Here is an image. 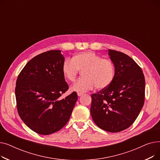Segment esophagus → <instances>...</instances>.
<instances>
[{"label": "esophagus", "instance_id": "obj_1", "mask_svg": "<svg viewBox=\"0 0 160 160\" xmlns=\"http://www.w3.org/2000/svg\"><path fill=\"white\" fill-rule=\"evenodd\" d=\"M77 95H78V97H80V96H82V95H83V93H78Z\"/></svg>", "mask_w": 160, "mask_h": 160}]
</instances>
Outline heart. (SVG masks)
Here are the masks:
<instances>
[{
    "mask_svg": "<svg viewBox=\"0 0 160 160\" xmlns=\"http://www.w3.org/2000/svg\"><path fill=\"white\" fill-rule=\"evenodd\" d=\"M62 71L66 80L73 82L80 71L83 78L78 80L71 90L83 93L93 89H105L113 82L115 69L113 63L109 59L92 51L78 52L72 59L66 58L62 65Z\"/></svg>",
    "mask_w": 160,
    "mask_h": 160,
    "instance_id": "obj_1",
    "label": "heart"
}]
</instances>
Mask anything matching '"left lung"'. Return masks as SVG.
Here are the masks:
<instances>
[{
	"mask_svg": "<svg viewBox=\"0 0 160 160\" xmlns=\"http://www.w3.org/2000/svg\"><path fill=\"white\" fill-rule=\"evenodd\" d=\"M115 78L108 88L92 94L91 115L99 128L119 132L129 128L145 102V80L141 67L122 52L108 50Z\"/></svg>",
	"mask_w": 160,
	"mask_h": 160,
	"instance_id": "8db88e82",
	"label": "left lung"
}]
</instances>
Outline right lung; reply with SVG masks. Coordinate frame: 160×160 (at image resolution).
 Here are the masks:
<instances>
[{"label":"right lung","instance_id":"right-lung-1","mask_svg":"<svg viewBox=\"0 0 160 160\" xmlns=\"http://www.w3.org/2000/svg\"><path fill=\"white\" fill-rule=\"evenodd\" d=\"M61 50H48L33 58L16 81L17 108L22 121L41 135L62 129L78 99L76 92L61 99L69 86L62 71Z\"/></svg>","mask_w":160,"mask_h":160}]
</instances>
